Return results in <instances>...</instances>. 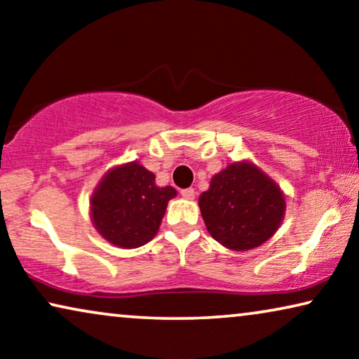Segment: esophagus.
Instances as JSON below:
<instances>
[{
	"label": "esophagus",
	"mask_w": 359,
	"mask_h": 359,
	"mask_svg": "<svg viewBox=\"0 0 359 359\" xmlns=\"http://www.w3.org/2000/svg\"><path fill=\"white\" fill-rule=\"evenodd\" d=\"M181 196H183L184 199H194V196H196V191H194V188H186V189H181Z\"/></svg>",
	"instance_id": "34e87169"
}]
</instances>
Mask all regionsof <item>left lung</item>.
Returning a JSON list of instances; mask_svg holds the SVG:
<instances>
[{
    "label": "left lung",
    "instance_id": "1",
    "mask_svg": "<svg viewBox=\"0 0 359 359\" xmlns=\"http://www.w3.org/2000/svg\"><path fill=\"white\" fill-rule=\"evenodd\" d=\"M199 208L209 233L235 252L259 247L283 222L286 201L273 180L252 163H232L210 181Z\"/></svg>",
    "mask_w": 359,
    "mask_h": 359
}]
</instances>
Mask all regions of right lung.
<instances>
[{
  "instance_id": "1",
  "label": "right lung",
  "mask_w": 359,
  "mask_h": 359,
  "mask_svg": "<svg viewBox=\"0 0 359 359\" xmlns=\"http://www.w3.org/2000/svg\"><path fill=\"white\" fill-rule=\"evenodd\" d=\"M175 196V188H158L155 175L134 161L102 178L91 199V219L107 242L137 248L155 237Z\"/></svg>"
}]
</instances>
